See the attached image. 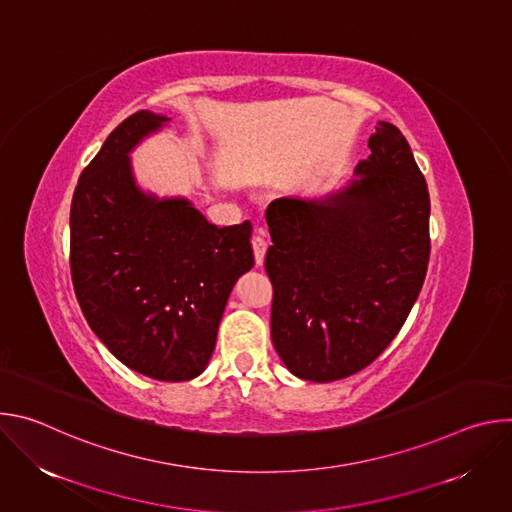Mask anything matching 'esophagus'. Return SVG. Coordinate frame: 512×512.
I'll use <instances>...</instances> for the list:
<instances>
[{
  "mask_svg": "<svg viewBox=\"0 0 512 512\" xmlns=\"http://www.w3.org/2000/svg\"><path fill=\"white\" fill-rule=\"evenodd\" d=\"M251 243H253L255 263H257V265H263L265 253H267V237H265V231H263V229H257L255 235H253V239H251Z\"/></svg>",
  "mask_w": 512,
  "mask_h": 512,
  "instance_id": "34e87169",
  "label": "esophagus"
}]
</instances>
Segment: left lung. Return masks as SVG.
I'll use <instances>...</instances> for the list:
<instances>
[{
  "label": "left lung",
  "mask_w": 512,
  "mask_h": 512,
  "mask_svg": "<svg viewBox=\"0 0 512 512\" xmlns=\"http://www.w3.org/2000/svg\"><path fill=\"white\" fill-rule=\"evenodd\" d=\"M354 180L324 198H277L271 340L289 373L332 383L362 371L405 324L429 263V192L403 133L379 121Z\"/></svg>",
  "instance_id": "8db88e82"
}]
</instances>
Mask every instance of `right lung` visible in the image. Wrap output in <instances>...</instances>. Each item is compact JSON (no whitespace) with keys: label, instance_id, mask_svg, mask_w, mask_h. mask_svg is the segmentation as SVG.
Returning a JSON list of instances; mask_svg holds the SVG:
<instances>
[{"label":"right lung","instance_id":"add662e5","mask_svg":"<svg viewBox=\"0 0 512 512\" xmlns=\"http://www.w3.org/2000/svg\"><path fill=\"white\" fill-rule=\"evenodd\" d=\"M170 119L137 111L83 170L70 204V273L81 310L131 371L198 377L237 279L253 263L251 223H208L188 198L137 186L129 154Z\"/></svg>","mask_w":512,"mask_h":512}]
</instances>
